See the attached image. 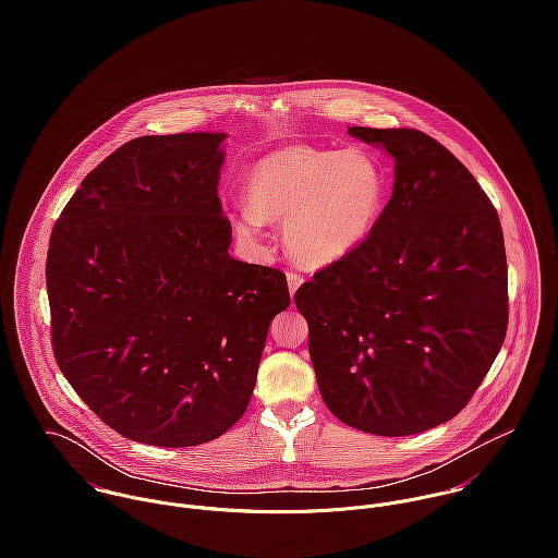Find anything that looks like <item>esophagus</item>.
<instances>
[{
	"label": "esophagus",
	"mask_w": 558,
	"mask_h": 558,
	"mask_svg": "<svg viewBox=\"0 0 558 558\" xmlns=\"http://www.w3.org/2000/svg\"><path fill=\"white\" fill-rule=\"evenodd\" d=\"M301 283H303V277L299 275V272H294V270H288V288H290V294L294 296V292L301 288Z\"/></svg>",
	"instance_id": "obj_1"
}]
</instances>
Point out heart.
<instances>
[{
	"label": "heart",
	"instance_id": "obj_1",
	"mask_svg": "<svg viewBox=\"0 0 558 558\" xmlns=\"http://www.w3.org/2000/svg\"><path fill=\"white\" fill-rule=\"evenodd\" d=\"M246 213L236 236L262 239L264 223L283 226L290 255L310 268L335 264L356 251L378 223L387 182L361 150L288 146L255 162L244 180Z\"/></svg>",
	"mask_w": 558,
	"mask_h": 558
}]
</instances>
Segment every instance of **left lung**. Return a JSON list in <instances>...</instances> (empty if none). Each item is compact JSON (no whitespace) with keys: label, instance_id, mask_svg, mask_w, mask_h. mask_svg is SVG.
Instances as JSON below:
<instances>
[{"label":"left lung","instance_id":"8db88e82","mask_svg":"<svg viewBox=\"0 0 558 558\" xmlns=\"http://www.w3.org/2000/svg\"><path fill=\"white\" fill-rule=\"evenodd\" d=\"M396 159L365 242L296 290L319 393L345 425L410 436L453 418L507 332L500 219L475 175L414 129L352 126Z\"/></svg>","mask_w":558,"mask_h":558}]
</instances>
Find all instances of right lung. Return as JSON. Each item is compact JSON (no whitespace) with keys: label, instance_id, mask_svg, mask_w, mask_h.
Listing matches in <instances>:
<instances>
[{"label":"right lung","instance_id":"add662e5","mask_svg":"<svg viewBox=\"0 0 558 558\" xmlns=\"http://www.w3.org/2000/svg\"><path fill=\"white\" fill-rule=\"evenodd\" d=\"M223 133L137 137L92 169L53 226L56 361L111 429L155 447L226 434L255 387L286 275L230 257Z\"/></svg>","mask_w":558,"mask_h":558}]
</instances>
